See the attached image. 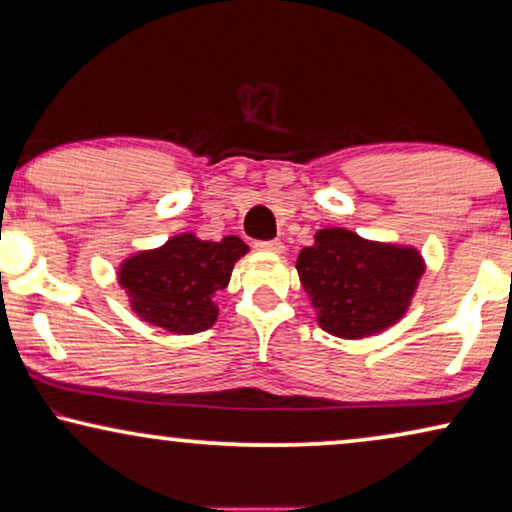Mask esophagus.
<instances>
[{"instance_id": "34e87169", "label": "esophagus", "mask_w": 512, "mask_h": 512, "mask_svg": "<svg viewBox=\"0 0 512 512\" xmlns=\"http://www.w3.org/2000/svg\"><path fill=\"white\" fill-rule=\"evenodd\" d=\"M256 249L268 251V254H282L284 244L279 240H268V242H256Z\"/></svg>"}]
</instances>
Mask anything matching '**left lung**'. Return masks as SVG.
Instances as JSON below:
<instances>
[{
    "instance_id": "8db88e82",
    "label": "left lung",
    "mask_w": 512,
    "mask_h": 512,
    "mask_svg": "<svg viewBox=\"0 0 512 512\" xmlns=\"http://www.w3.org/2000/svg\"><path fill=\"white\" fill-rule=\"evenodd\" d=\"M300 284L326 333L359 340L387 331L408 312L424 258L417 249L363 240L347 228H324L300 251Z\"/></svg>"
}]
</instances>
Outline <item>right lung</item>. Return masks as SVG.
Instances as JSON below:
<instances>
[{
	"instance_id": "1",
	"label": "right lung",
	"mask_w": 512,
	"mask_h": 512,
	"mask_svg": "<svg viewBox=\"0 0 512 512\" xmlns=\"http://www.w3.org/2000/svg\"><path fill=\"white\" fill-rule=\"evenodd\" d=\"M247 251L235 235L221 242L200 240L193 233L174 235L163 247L125 258L118 284L142 321L170 333H200L214 326L219 317L214 296L226 289L233 265Z\"/></svg>"
}]
</instances>
